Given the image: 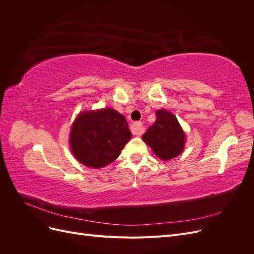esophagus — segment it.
<instances>
[{
    "mask_svg": "<svg viewBox=\"0 0 254 254\" xmlns=\"http://www.w3.org/2000/svg\"><path fill=\"white\" fill-rule=\"evenodd\" d=\"M130 129H131V132L135 135H141L144 131V128H143V125H142L141 122L133 123L131 127H130Z\"/></svg>",
    "mask_w": 254,
    "mask_h": 254,
    "instance_id": "esophagus-1",
    "label": "esophagus"
}]
</instances>
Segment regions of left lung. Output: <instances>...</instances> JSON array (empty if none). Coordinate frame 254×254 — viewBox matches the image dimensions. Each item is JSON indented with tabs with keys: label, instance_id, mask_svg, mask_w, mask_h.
I'll list each match as a JSON object with an SVG mask.
<instances>
[{
	"label": "left lung",
	"instance_id": "left-lung-1",
	"mask_svg": "<svg viewBox=\"0 0 254 254\" xmlns=\"http://www.w3.org/2000/svg\"><path fill=\"white\" fill-rule=\"evenodd\" d=\"M157 120L148 128L142 140L155 155L163 161L180 156L186 147L187 135L176 115L165 109L156 111Z\"/></svg>",
	"mask_w": 254,
	"mask_h": 254
}]
</instances>
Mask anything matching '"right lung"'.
I'll return each instance as SVG.
<instances>
[{"label": "right lung", "instance_id": "add662e5", "mask_svg": "<svg viewBox=\"0 0 254 254\" xmlns=\"http://www.w3.org/2000/svg\"><path fill=\"white\" fill-rule=\"evenodd\" d=\"M131 136L124 115L107 107L80 111L72 123L68 144L79 163L102 168L118 159Z\"/></svg>", "mask_w": 254, "mask_h": 254}]
</instances>
